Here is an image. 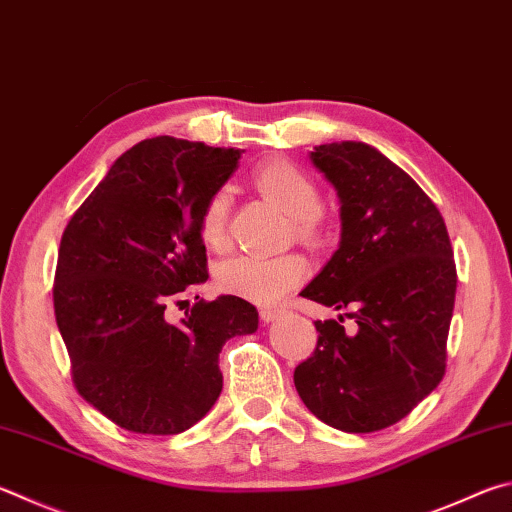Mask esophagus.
Returning <instances> with one entry per match:
<instances>
[{"label":"esophagus","instance_id":"1","mask_svg":"<svg viewBox=\"0 0 512 512\" xmlns=\"http://www.w3.org/2000/svg\"><path fill=\"white\" fill-rule=\"evenodd\" d=\"M282 311L280 309H268V306H264V309H259V318H262L264 322H273L275 318H280Z\"/></svg>","mask_w":512,"mask_h":512}]
</instances>
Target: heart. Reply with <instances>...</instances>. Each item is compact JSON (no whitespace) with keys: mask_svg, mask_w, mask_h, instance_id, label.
I'll list each match as a JSON object with an SVG mask.
<instances>
[{"mask_svg":"<svg viewBox=\"0 0 512 512\" xmlns=\"http://www.w3.org/2000/svg\"><path fill=\"white\" fill-rule=\"evenodd\" d=\"M255 185L264 197L277 203L295 219L297 235L313 239L320 235V190L309 174L286 161H273L255 172ZM230 192L217 190L201 212L199 232L203 244L212 250L228 246ZM309 273L306 257L288 253L280 257L237 255L217 268L221 291L257 304H275L300 284Z\"/></svg>","mask_w":512,"mask_h":512,"instance_id":"obj_1","label":"heart"}]
</instances>
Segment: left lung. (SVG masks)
Instances as JSON below:
<instances>
[{"instance_id": "1", "label": "left lung", "mask_w": 512, "mask_h": 512, "mask_svg": "<svg viewBox=\"0 0 512 512\" xmlns=\"http://www.w3.org/2000/svg\"><path fill=\"white\" fill-rule=\"evenodd\" d=\"M311 161L340 199V246L302 297L349 309L318 320V347L295 367L304 405L331 427L367 434L410 414L445 374L457 293L448 228L401 167L358 141L318 145Z\"/></svg>"}]
</instances>
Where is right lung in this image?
Listing matches in <instances>:
<instances>
[{
  "instance_id": "right-lung-1",
  "label": "right lung",
  "mask_w": 512,
  "mask_h": 512,
  "mask_svg": "<svg viewBox=\"0 0 512 512\" xmlns=\"http://www.w3.org/2000/svg\"><path fill=\"white\" fill-rule=\"evenodd\" d=\"M239 159L232 147L147 138L64 228L53 306L73 385L123 430L179 434L201 421L224 387L221 347L257 331V309L235 295L165 320L167 304L208 280L201 212Z\"/></svg>"
}]
</instances>
